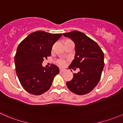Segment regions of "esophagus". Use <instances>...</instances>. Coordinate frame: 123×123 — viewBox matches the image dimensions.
<instances>
[{"instance_id": "34e87169", "label": "esophagus", "mask_w": 123, "mask_h": 123, "mask_svg": "<svg viewBox=\"0 0 123 123\" xmlns=\"http://www.w3.org/2000/svg\"><path fill=\"white\" fill-rule=\"evenodd\" d=\"M64 71V69H61V68H60V69H59V71H60L61 72H63Z\"/></svg>"}]
</instances>
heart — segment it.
<instances>
[{
  "instance_id": "obj_1",
  "label": "heart",
  "mask_w": 123,
  "mask_h": 123,
  "mask_svg": "<svg viewBox=\"0 0 123 123\" xmlns=\"http://www.w3.org/2000/svg\"><path fill=\"white\" fill-rule=\"evenodd\" d=\"M65 41V42H66ZM57 64L58 65H59L60 67H64V66L66 65V62L65 61L62 60V59H61V60H58L57 61Z\"/></svg>"
}]
</instances>
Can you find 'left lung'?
I'll return each mask as SVG.
<instances>
[{
	"instance_id": "left-lung-1",
	"label": "left lung",
	"mask_w": 123,
	"mask_h": 123,
	"mask_svg": "<svg viewBox=\"0 0 123 123\" xmlns=\"http://www.w3.org/2000/svg\"><path fill=\"white\" fill-rule=\"evenodd\" d=\"M71 38L75 45V54L68 68L76 70L70 81L67 82L68 88L77 95L90 92L98 84L104 67V53L99 45L85 33L77 31L63 33Z\"/></svg>"
}]
</instances>
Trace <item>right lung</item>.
I'll return each instance as SVG.
<instances>
[{
    "instance_id": "right-lung-1",
    "label": "right lung",
    "mask_w": 123,
    "mask_h": 123,
    "mask_svg": "<svg viewBox=\"0 0 123 123\" xmlns=\"http://www.w3.org/2000/svg\"><path fill=\"white\" fill-rule=\"evenodd\" d=\"M61 36L62 33L38 31L30 33L19 43L15 56L16 72L27 92L39 95L50 88L59 68L54 64L45 68L42 64L51 56L53 45Z\"/></svg>"
}]
</instances>
